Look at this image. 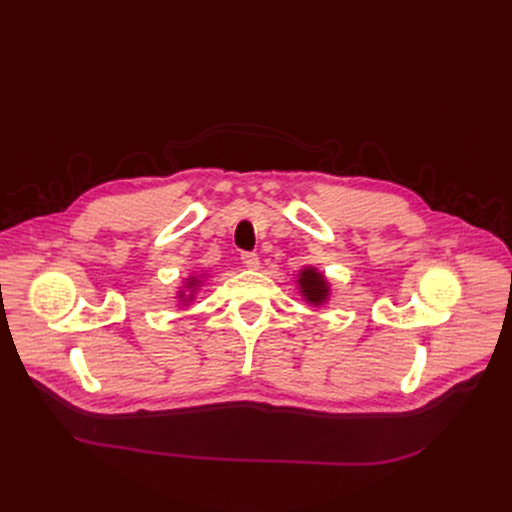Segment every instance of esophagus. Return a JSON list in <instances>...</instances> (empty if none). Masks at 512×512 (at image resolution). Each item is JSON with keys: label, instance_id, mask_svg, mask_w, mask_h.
<instances>
[{"label": "esophagus", "instance_id": "esophagus-1", "mask_svg": "<svg viewBox=\"0 0 512 512\" xmlns=\"http://www.w3.org/2000/svg\"><path fill=\"white\" fill-rule=\"evenodd\" d=\"M240 259H242V263H245V267H249V270H257L259 267V255L253 251H245L240 255Z\"/></svg>", "mask_w": 512, "mask_h": 512}]
</instances>
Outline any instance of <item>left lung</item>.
<instances>
[{
	"label": "left lung",
	"mask_w": 512,
	"mask_h": 512,
	"mask_svg": "<svg viewBox=\"0 0 512 512\" xmlns=\"http://www.w3.org/2000/svg\"><path fill=\"white\" fill-rule=\"evenodd\" d=\"M299 276H301V278H299V286H301L303 297H305L311 305L326 303L328 292H330L326 278L321 276V274L315 270V267H305V270H303Z\"/></svg>",
	"instance_id": "8db88e82"
}]
</instances>
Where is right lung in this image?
Listing matches in <instances>:
<instances>
[{"label":"right lung","mask_w":512,"mask_h":512,"mask_svg":"<svg viewBox=\"0 0 512 512\" xmlns=\"http://www.w3.org/2000/svg\"><path fill=\"white\" fill-rule=\"evenodd\" d=\"M197 286H199V278H195V276L188 278V282H186V288H191V292H195V288H197ZM178 297H180L182 301H186V299H184V292H180ZM188 299H193V294H191V297H188Z\"/></svg>","instance_id":"add662e5"}]
</instances>
